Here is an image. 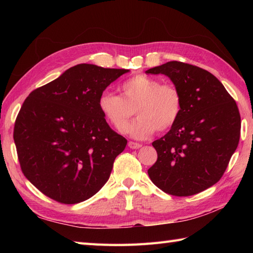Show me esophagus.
<instances>
[{
    "label": "esophagus",
    "instance_id": "1",
    "mask_svg": "<svg viewBox=\"0 0 253 253\" xmlns=\"http://www.w3.org/2000/svg\"><path fill=\"white\" fill-rule=\"evenodd\" d=\"M128 147H129L130 149H139V148H141V144L137 143V142L129 141V142H128Z\"/></svg>",
    "mask_w": 253,
    "mask_h": 253
}]
</instances>
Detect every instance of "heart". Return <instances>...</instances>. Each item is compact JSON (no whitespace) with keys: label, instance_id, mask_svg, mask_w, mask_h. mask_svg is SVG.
<instances>
[{"label":"heart","instance_id":"1","mask_svg":"<svg viewBox=\"0 0 253 253\" xmlns=\"http://www.w3.org/2000/svg\"><path fill=\"white\" fill-rule=\"evenodd\" d=\"M121 95L104 91L99 96L98 106L106 122L118 132L128 133L143 140L158 131L170 129L181 114V94L171 84L147 75H136L121 85ZM138 115L128 127L127 123L134 114ZM128 128H127L126 127Z\"/></svg>","mask_w":253,"mask_h":253}]
</instances>
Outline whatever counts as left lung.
<instances>
[{"label":"left lung","instance_id":"8db88e82","mask_svg":"<svg viewBox=\"0 0 253 253\" xmlns=\"http://www.w3.org/2000/svg\"><path fill=\"white\" fill-rule=\"evenodd\" d=\"M146 73L168 76L182 100L178 121L152 142L158 160L148 169L150 179L177 197L208 189L221 179L237 149V104L214 75L190 64L171 61Z\"/></svg>","mask_w":253,"mask_h":253}]
</instances>
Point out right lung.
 Instances as JSON below:
<instances>
[{
  "label": "right lung",
  "mask_w": 253,
  "mask_h": 253,
  "mask_svg": "<svg viewBox=\"0 0 253 253\" xmlns=\"http://www.w3.org/2000/svg\"><path fill=\"white\" fill-rule=\"evenodd\" d=\"M128 69L78 64L32 91L14 127L26 178L57 202L75 204L94 196L109 180L127 140L106 123L100 94Z\"/></svg>",
  "instance_id": "right-lung-1"
}]
</instances>
